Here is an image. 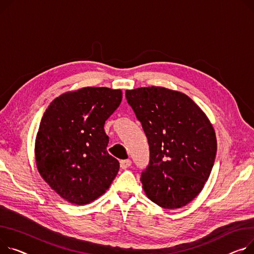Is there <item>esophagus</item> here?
I'll return each mask as SVG.
<instances>
[{"instance_id":"1","label":"esophagus","mask_w":254,"mask_h":254,"mask_svg":"<svg viewBox=\"0 0 254 254\" xmlns=\"http://www.w3.org/2000/svg\"><path fill=\"white\" fill-rule=\"evenodd\" d=\"M131 165V160L130 159H125V160H121V167L123 170H127V167H129Z\"/></svg>"}]
</instances>
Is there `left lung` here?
I'll list each match as a JSON object with an SVG mask.
<instances>
[{
	"label": "left lung",
	"mask_w": 254,
	"mask_h": 254,
	"mask_svg": "<svg viewBox=\"0 0 254 254\" xmlns=\"http://www.w3.org/2000/svg\"><path fill=\"white\" fill-rule=\"evenodd\" d=\"M148 139L150 160L141 182L160 207L187 205L208 180L216 155L212 125L194 101L161 87L126 91Z\"/></svg>",
	"instance_id": "obj_1"
}]
</instances>
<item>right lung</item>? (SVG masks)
Wrapping results in <instances>:
<instances>
[{
	"mask_svg": "<svg viewBox=\"0 0 254 254\" xmlns=\"http://www.w3.org/2000/svg\"><path fill=\"white\" fill-rule=\"evenodd\" d=\"M122 99L121 90L83 88L57 97L42 117L35 148L38 170L70 203L94 201L120 171V162L106 150L104 125Z\"/></svg>",
	"mask_w": 254,
	"mask_h": 254,
	"instance_id": "add662e5",
	"label": "right lung"
}]
</instances>
